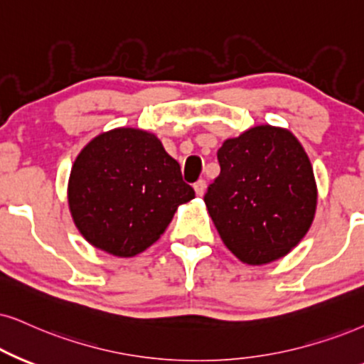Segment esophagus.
<instances>
[{
    "instance_id": "34e87169",
    "label": "esophagus",
    "mask_w": 364,
    "mask_h": 364,
    "mask_svg": "<svg viewBox=\"0 0 364 364\" xmlns=\"http://www.w3.org/2000/svg\"><path fill=\"white\" fill-rule=\"evenodd\" d=\"M193 188H195V193L198 196H201L205 193V188H206V183L203 181V179H198V181L193 185Z\"/></svg>"
}]
</instances>
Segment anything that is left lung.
I'll use <instances>...</instances> for the list:
<instances>
[{
	"mask_svg": "<svg viewBox=\"0 0 364 364\" xmlns=\"http://www.w3.org/2000/svg\"><path fill=\"white\" fill-rule=\"evenodd\" d=\"M205 203L230 252L250 265L284 257L304 238L317 188L304 148L287 129L257 126L218 149Z\"/></svg>",
	"mask_w": 364,
	"mask_h": 364,
	"instance_id": "1",
	"label": "left lung"
}]
</instances>
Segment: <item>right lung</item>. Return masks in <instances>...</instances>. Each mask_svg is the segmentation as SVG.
<instances>
[{
	"label": "right lung",
	"instance_id": "right-lung-1",
	"mask_svg": "<svg viewBox=\"0 0 364 364\" xmlns=\"http://www.w3.org/2000/svg\"><path fill=\"white\" fill-rule=\"evenodd\" d=\"M195 198L181 168L151 132L119 127L94 137L73 163L68 206L90 245L134 257L153 245L181 203Z\"/></svg>",
	"mask_w": 364,
	"mask_h": 364
}]
</instances>
